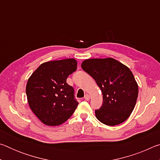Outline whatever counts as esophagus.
<instances>
[{
	"label": "esophagus",
	"instance_id": "esophagus-1",
	"mask_svg": "<svg viewBox=\"0 0 160 160\" xmlns=\"http://www.w3.org/2000/svg\"><path fill=\"white\" fill-rule=\"evenodd\" d=\"M90 96L89 95V94H85V100H87V101H88V100H90Z\"/></svg>",
	"mask_w": 160,
	"mask_h": 160
}]
</instances>
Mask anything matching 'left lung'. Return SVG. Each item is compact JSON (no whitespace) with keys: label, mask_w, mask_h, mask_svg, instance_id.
Wrapping results in <instances>:
<instances>
[{"label":"left lung","mask_w":160,"mask_h":160,"mask_svg":"<svg viewBox=\"0 0 160 160\" xmlns=\"http://www.w3.org/2000/svg\"><path fill=\"white\" fill-rule=\"evenodd\" d=\"M81 67L102 91L103 104L95 110L97 118L111 126L124 122L133 111L138 94V85L131 70L112 58L86 59Z\"/></svg>","instance_id":"left-lung-1"}]
</instances>
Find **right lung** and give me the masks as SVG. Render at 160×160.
Returning a JSON list of instances; mask_svg holds the SVG:
<instances>
[{"instance_id": "obj_1", "label": "right lung", "mask_w": 160, "mask_h": 160, "mask_svg": "<svg viewBox=\"0 0 160 160\" xmlns=\"http://www.w3.org/2000/svg\"><path fill=\"white\" fill-rule=\"evenodd\" d=\"M77 64L74 58L45 62L29 78L26 86L29 106L45 125H61L76 109L74 89L66 80L76 70Z\"/></svg>"}]
</instances>
